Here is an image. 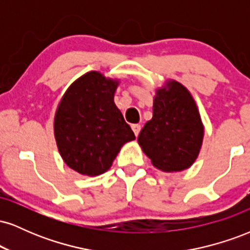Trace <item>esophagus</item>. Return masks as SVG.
I'll list each match as a JSON object with an SVG mask.
<instances>
[{
  "instance_id": "34e87169",
  "label": "esophagus",
  "mask_w": 250,
  "mask_h": 250,
  "mask_svg": "<svg viewBox=\"0 0 250 250\" xmlns=\"http://www.w3.org/2000/svg\"><path fill=\"white\" fill-rule=\"evenodd\" d=\"M131 129H133L134 134L136 135V136H139L140 131H141V125H131Z\"/></svg>"
}]
</instances>
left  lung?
<instances>
[{"instance_id": "left-lung-1", "label": "left lung", "mask_w": 250, "mask_h": 250, "mask_svg": "<svg viewBox=\"0 0 250 250\" xmlns=\"http://www.w3.org/2000/svg\"><path fill=\"white\" fill-rule=\"evenodd\" d=\"M199 109L188 89L168 81L156 90L153 119L145 125L137 141L154 167L162 171L185 170L197 159L203 141Z\"/></svg>"}]
</instances>
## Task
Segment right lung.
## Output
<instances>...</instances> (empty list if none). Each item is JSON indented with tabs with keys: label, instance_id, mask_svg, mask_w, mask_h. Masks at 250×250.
Wrapping results in <instances>:
<instances>
[{
	"label": "right lung",
	"instance_id": "obj_1",
	"mask_svg": "<svg viewBox=\"0 0 250 250\" xmlns=\"http://www.w3.org/2000/svg\"><path fill=\"white\" fill-rule=\"evenodd\" d=\"M117 80L89 71L63 95L54 120V134L63 161L77 173L97 176L113 165L135 135L114 103Z\"/></svg>",
	"mask_w": 250,
	"mask_h": 250
}]
</instances>
